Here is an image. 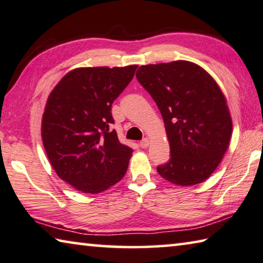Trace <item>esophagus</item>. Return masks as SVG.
<instances>
[{
  "label": "esophagus",
  "instance_id": "1",
  "mask_svg": "<svg viewBox=\"0 0 263 263\" xmlns=\"http://www.w3.org/2000/svg\"><path fill=\"white\" fill-rule=\"evenodd\" d=\"M149 145V140L148 139H144V140H142L141 142H140V147L141 148H147Z\"/></svg>",
  "mask_w": 263,
  "mask_h": 263
}]
</instances>
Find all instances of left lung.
I'll list each match as a JSON object with an SVG mask.
<instances>
[{"label": "left lung", "mask_w": 263, "mask_h": 263, "mask_svg": "<svg viewBox=\"0 0 263 263\" xmlns=\"http://www.w3.org/2000/svg\"><path fill=\"white\" fill-rule=\"evenodd\" d=\"M136 78L156 102L169 140L171 157L157 172L179 186L203 183L220 164L232 135L217 81L187 60L140 66Z\"/></svg>", "instance_id": "left-lung-1"}]
</instances>
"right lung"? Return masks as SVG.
<instances>
[{
  "instance_id": "1",
  "label": "right lung",
  "mask_w": 263,
  "mask_h": 263,
  "mask_svg": "<svg viewBox=\"0 0 263 263\" xmlns=\"http://www.w3.org/2000/svg\"><path fill=\"white\" fill-rule=\"evenodd\" d=\"M137 65L79 67L70 71L47 98L42 140L59 178L84 193H100L123 178L133 149L120 143L111 103Z\"/></svg>"
}]
</instances>
